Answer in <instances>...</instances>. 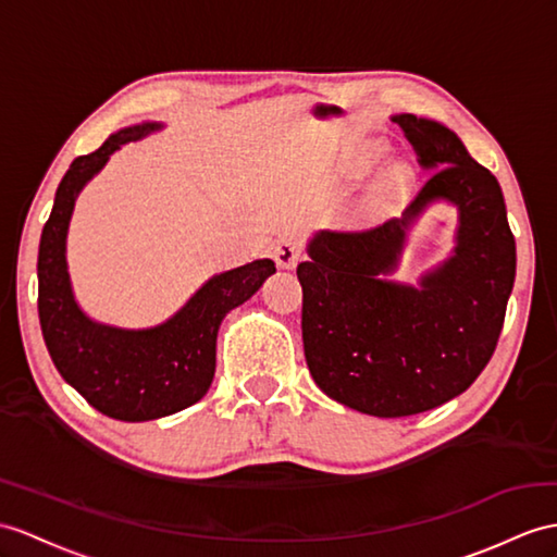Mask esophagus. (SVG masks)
<instances>
[{
  "label": "esophagus",
  "instance_id": "1",
  "mask_svg": "<svg viewBox=\"0 0 557 557\" xmlns=\"http://www.w3.org/2000/svg\"><path fill=\"white\" fill-rule=\"evenodd\" d=\"M302 255H305L302 243H300V238H295V236L281 238L274 246V260L283 269H293L297 262L302 260Z\"/></svg>",
  "mask_w": 557,
  "mask_h": 557
}]
</instances>
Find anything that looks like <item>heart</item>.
<instances>
[{"mask_svg":"<svg viewBox=\"0 0 557 557\" xmlns=\"http://www.w3.org/2000/svg\"><path fill=\"white\" fill-rule=\"evenodd\" d=\"M375 158H377V151L373 148V151H369V153H363L361 158H359V172H366L369 170L373 162H375ZM406 180H409V170L406 168H401V165H392L389 170H387V174L383 176V186L385 188H399V186H404L406 184Z\"/></svg>","mask_w":557,"mask_h":557,"instance_id":"heart-1","label":"heart"}]
</instances>
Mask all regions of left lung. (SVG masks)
<instances>
[{"label":"left lung","mask_w":557,"mask_h":557,"mask_svg":"<svg viewBox=\"0 0 557 557\" xmlns=\"http://www.w3.org/2000/svg\"><path fill=\"white\" fill-rule=\"evenodd\" d=\"M430 170L401 220L325 232L297 264L309 373L331 399L377 418L435 409L490 363L515 283V236L496 176L435 120L397 115ZM430 199L461 212L459 246L420 289L380 278L394 268L403 226Z\"/></svg>","instance_id":"left-lung-1"}]
</instances>
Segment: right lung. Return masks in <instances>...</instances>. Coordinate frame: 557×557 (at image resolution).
Listing matches in <instances>:
<instances>
[{
  "instance_id": "right-lung-1",
  "label": "right lung",
  "mask_w": 557,
  "mask_h": 557,
  "mask_svg": "<svg viewBox=\"0 0 557 557\" xmlns=\"http://www.w3.org/2000/svg\"><path fill=\"white\" fill-rule=\"evenodd\" d=\"M153 129L158 125L120 129L97 151L71 162L57 188L37 255V311L53 366L94 409L125 423L172 416L206 397L222 319L276 271L271 260L224 271L210 278L180 314L148 331L111 329L79 311L65 269V234L75 198L106 165L108 156Z\"/></svg>"
}]
</instances>
